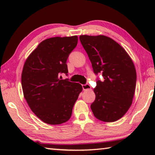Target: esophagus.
<instances>
[{"label":"esophagus","instance_id":"esophagus-1","mask_svg":"<svg viewBox=\"0 0 155 155\" xmlns=\"http://www.w3.org/2000/svg\"><path fill=\"white\" fill-rule=\"evenodd\" d=\"M83 90H90L91 89V86L89 85L88 83H86L85 85H83Z\"/></svg>","mask_w":155,"mask_h":155}]
</instances>
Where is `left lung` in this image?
Instances as JSON below:
<instances>
[{
    "label": "left lung",
    "mask_w": 155,
    "mask_h": 155,
    "mask_svg": "<svg viewBox=\"0 0 155 155\" xmlns=\"http://www.w3.org/2000/svg\"><path fill=\"white\" fill-rule=\"evenodd\" d=\"M79 38L94 72L102 73L103 78L94 89L96 98L91 111L101 121H117L132 104L137 81L134 64L125 50L109 37L84 35Z\"/></svg>",
    "instance_id": "obj_1"
}]
</instances>
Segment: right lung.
Here are the masks:
<instances>
[{
  "instance_id": "add662e5",
  "label": "right lung",
  "mask_w": 155,
  "mask_h": 155,
  "mask_svg": "<svg viewBox=\"0 0 155 155\" xmlns=\"http://www.w3.org/2000/svg\"><path fill=\"white\" fill-rule=\"evenodd\" d=\"M78 37H54L39 44L26 60L22 87L32 111L44 122L61 124L69 120L82 86L61 79L68 74V56L75 48Z\"/></svg>"
}]
</instances>
